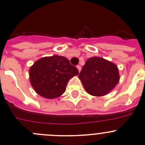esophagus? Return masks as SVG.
I'll list each match as a JSON object with an SVG mask.
<instances>
[{"mask_svg":"<svg viewBox=\"0 0 145 145\" xmlns=\"http://www.w3.org/2000/svg\"><path fill=\"white\" fill-rule=\"evenodd\" d=\"M76 68L78 69V70H79V72H80L81 69H82V66H81L80 65H78V66H76Z\"/></svg>","mask_w":145,"mask_h":145,"instance_id":"esophagus-1","label":"esophagus"}]
</instances>
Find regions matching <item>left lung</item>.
Returning a JSON list of instances; mask_svg holds the SVG:
<instances>
[{"instance_id": "obj_1", "label": "left lung", "mask_w": 145, "mask_h": 145, "mask_svg": "<svg viewBox=\"0 0 145 145\" xmlns=\"http://www.w3.org/2000/svg\"><path fill=\"white\" fill-rule=\"evenodd\" d=\"M79 77L86 92L97 97L108 94L120 80L117 66L99 57L88 59Z\"/></svg>"}]
</instances>
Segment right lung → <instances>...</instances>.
<instances>
[{
	"instance_id": "right-lung-1",
	"label": "right lung",
	"mask_w": 145,
	"mask_h": 145,
	"mask_svg": "<svg viewBox=\"0 0 145 145\" xmlns=\"http://www.w3.org/2000/svg\"><path fill=\"white\" fill-rule=\"evenodd\" d=\"M30 81L36 92L46 99L60 97L69 80L79 74L76 66L63 56H53L39 59L29 71Z\"/></svg>"
}]
</instances>
